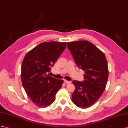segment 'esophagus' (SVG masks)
I'll use <instances>...</instances> for the list:
<instances>
[{"label": "esophagus", "instance_id": "esophagus-1", "mask_svg": "<svg viewBox=\"0 0 128 128\" xmlns=\"http://www.w3.org/2000/svg\"><path fill=\"white\" fill-rule=\"evenodd\" d=\"M64 83H65L66 84H70L71 83V81H69V80H64Z\"/></svg>", "mask_w": 128, "mask_h": 128}]
</instances>
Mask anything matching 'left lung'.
I'll use <instances>...</instances> for the list:
<instances>
[{
    "label": "left lung",
    "instance_id": "8db88e82",
    "mask_svg": "<svg viewBox=\"0 0 128 128\" xmlns=\"http://www.w3.org/2000/svg\"><path fill=\"white\" fill-rule=\"evenodd\" d=\"M67 48L78 68L85 71L84 80L72 81L75 90L71 100L78 107L87 108L96 102L106 89L109 75L106 59L88 41L68 42Z\"/></svg>",
    "mask_w": 128,
    "mask_h": 128
}]
</instances>
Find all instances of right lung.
<instances>
[{
  "instance_id": "add662e5",
  "label": "right lung",
  "mask_w": 128,
  "mask_h": 128,
  "mask_svg": "<svg viewBox=\"0 0 128 128\" xmlns=\"http://www.w3.org/2000/svg\"><path fill=\"white\" fill-rule=\"evenodd\" d=\"M66 42H42L25 55L22 64L21 79L30 99L39 108L54 102L63 80L49 76L48 72L66 48Z\"/></svg>"
}]
</instances>
